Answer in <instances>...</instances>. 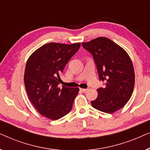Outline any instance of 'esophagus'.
<instances>
[{
  "mask_svg": "<svg viewBox=\"0 0 150 150\" xmlns=\"http://www.w3.org/2000/svg\"><path fill=\"white\" fill-rule=\"evenodd\" d=\"M80 90H81V91L83 92V93H85V92L87 91V89H80Z\"/></svg>",
  "mask_w": 150,
  "mask_h": 150,
  "instance_id": "34e87169",
  "label": "esophagus"
}]
</instances>
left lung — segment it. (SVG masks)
Segmentation results:
<instances>
[{"label":"left lung","instance_id":"left-lung-1","mask_svg":"<svg viewBox=\"0 0 150 150\" xmlns=\"http://www.w3.org/2000/svg\"><path fill=\"white\" fill-rule=\"evenodd\" d=\"M82 45L93 55L99 79L105 85L97 89L98 98L91 101L92 106L106 113L120 110L134 89L135 75L130 57L122 47L103 37Z\"/></svg>","mask_w":150,"mask_h":150}]
</instances>
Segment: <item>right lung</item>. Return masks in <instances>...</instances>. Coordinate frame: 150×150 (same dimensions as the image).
<instances>
[{
	"mask_svg": "<svg viewBox=\"0 0 150 150\" xmlns=\"http://www.w3.org/2000/svg\"><path fill=\"white\" fill-rule=\"evenodd\" d=\"M80 46L81 43H49L35 51L26 62L24 82L28 98L37 110L50 120H59L72 108L79 89L58 85L60 74Z\"/></svg>",
	"mask_w": 150,
	"mask_h": 150,
	"instance_id": "obj_1",
	"label": "right lung"
}]
</instances>
